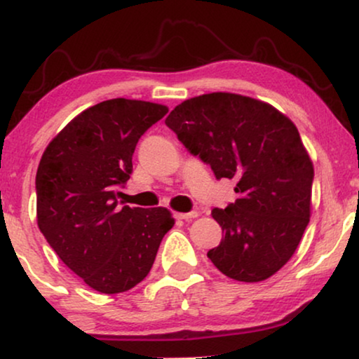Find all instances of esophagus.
Here are the masks:
<instances>
[{
	"label": "esophagus",
	"instance_id": "34e87169",
	"mask_svg": "<svg viewBox=\"0 0 359 359\" xmlns=\"http://www.w3.org/2000/svg\"><path fill=\"white\" fill-rule=\"evenodd\" d=\"M194 217H198V211H191V212H176V219H184V221H189V219H194Z\"/></svg>",
	"mask_w": 359,
	"mask_h": 359
}]
</instances>
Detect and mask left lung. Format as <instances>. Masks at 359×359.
I'll list each match as a JSON object with an SVG mask.
<instances>
[{"instance_id":"8db88e82","label":"left lung","mask_w":359,"mask_h":359,"mask_svg":"<svg viewBox=\"0 0 359 359\" xmlns=\"http://www.w3.org/2000/svg\"><path fill=\"white\" fill-rule=\"evenodd\" d=\"M165 123L217 180L236 183V201L211 212L222 239L208 257L234 280L272 277L310 221L313 165L299 130L272 105L229 92L184 100Z\"/></svg>"}]
</instances>
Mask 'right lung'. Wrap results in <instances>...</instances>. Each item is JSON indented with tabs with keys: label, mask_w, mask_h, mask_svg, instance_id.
Wrapping results in <instances>:
<instances>
[{
	"label": "right lung",
	"mask_w": 359,
	"mask_h": 359,
	"mask_svg": "<svg viewBox=\"0 0 359 359\" xmlns=\"http://www.w3.org/2000/svg\"><path fill=\"white\" fill-rule=\"evenodd\" d=\"M168 107L111 99L88 107L53 138L36 173L37 226L59 259L100 293L148 276L175 219L166 208L118 206L140 137Z\"/></svg>",
	"instance_id": "add662e5"
}]
</instances>
